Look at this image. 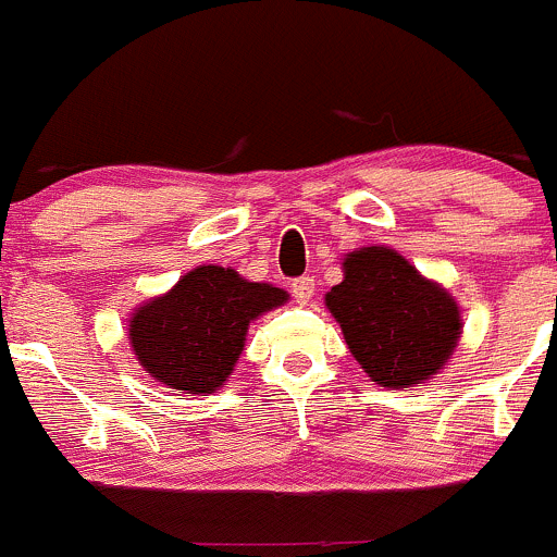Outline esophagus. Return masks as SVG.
<instances>
[{
    "instance_id": "obj_1",
    "label": "esophagus",
    "mask_w": 557,
    "mask_h": 557,
    "mask_svg": "<svg viewBox=\"0 0 557 557\" xmlns=\"http://www.w3.org/2000/svg\"><path fill=\"white\" fill-rule=\"evenodd\" d=\"M313 278L311 276H300L292 281V297H295V302H308L313 297Z\"/></svg>"
}]
</instances>
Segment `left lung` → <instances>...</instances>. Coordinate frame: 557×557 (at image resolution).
I'll return each mask as SVG.
<instances>
[{
	"label": "left lung",
	"mask_w": 557,
	"mask_h": 557,
	"mask_svg": "<svg viewBox=\"0 0 557 557\" xmlns=\"http://www.w3.org/2000/svg\"><path fill=\"white\" fill-rule=\"evenodd\" d=\"M324 302L355 360L382 387L431 379L460 338V311L449 292L387 246L346 255L344 281Z\"/></svg>",
	"instance_id": "obj_1"
}]
</instances>
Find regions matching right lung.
Returning <instances> with one entry per match:
<instances>
[{
    "label": "right lung",
    "instance_id": "obj_1",
    "mask_svg": "<svg viewBox=\"0 0 557 557\" xmlns=\"http://www.w3.org/2000/svg\"><path fill=\"white\" fill-rule=\"evenodd\" d=\"M286 302V292L240 278L230 268L202 265L168 295L137 308L129 341L157 382L191 395L227 382L244 351L251 319Z\"/></svg>",
    "mask_w": 557,
    "mask_h": 557
}]
</instances>
